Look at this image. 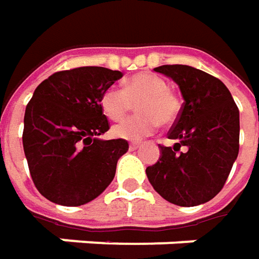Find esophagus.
Returning <instances> with one entry per match:
<instances>
[{
  "label": "esophagus",
  "mask_w": 259,
  "mask_h": 259,
  "mask_svg": "<svg viewBox=\"0 0 259 259\" xmlns=\"http://www.w3.org/2000/svg\"><path fill=\"white\" fill-rule=\"evenodd\" d=\"M138 147H140V145H139V143H130L129 145L130 150H136Z\"/></svg>",
  "instance_id": "esophagus-1"
}]
</instances>
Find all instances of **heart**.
<instances>
[{
	"label": "heart",
	"mask_w": 259,
	"mask_h": 259,
	"mask_svg": "<svg viewBox=\"0 0 259 259\" xmlns=\"http://www.w3.org/2000/svg\"><path fill=\"white\" fill-rule=\"evenodd\" d=\"M138 104L140 116L114 126L112 129L114 138L138 142L152 135L159 123L163 126L172 124L179 114V102L169 92L167 81L152 73L132 76L124 89L109 87L100 99L103 113L114 121L123 120Z\"/></svg>",
	"instance_id": "1"
}]
</instances>
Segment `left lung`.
Returning a JSON list of instances; mask_svg holds the SVG:
<instances>
[{
	"mask_svg": "<svg viewBox=\"0 0 259 259\" xmlns=\"http://www.w3.org/2000/svg\"><path fill=\"white\" fill-rule=\"evenodd\" d=\"M156 73L172 78L183 106L160 157L146 167L153 189L178 206H196L218 195L239 152V110L219 78L183 64L160 66ZM181 147L185 152L178 154Z\"/></svg>",
	"mask_w": 259,
	"mask_h": 259,
	"instance_id": "1",
	"label": "left lung"
}]
</instances>
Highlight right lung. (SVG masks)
Here are the masks:
<instances>
[{
	"mask_svg": "<svg viewBox=\"0 0 259 259\" xmlns=\"http://www.w3.org/2000/svg\"><path fill=\"white\" fill-rule=\"evenodd\" d=\"M121 77L117 70L78 67L35 89L25 107L23 146L32 182L49 201L80 206L112 183L129 145L100 139L109 130L100 99Z\"/></svg>",
	"mask_w": 259,
	"mask_h": 259,
	"instance_id": "right-lung-1",
	"label": "right lung"
}]
</instances>
